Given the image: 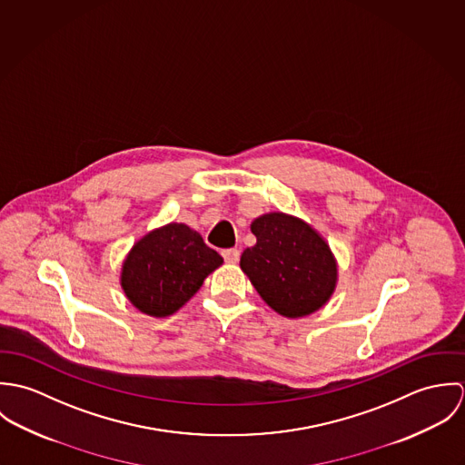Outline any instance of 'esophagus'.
<instances>
[{"mask_svg":"<svg viewBox=\"0 0 465 465\" xmlns=\"http://www.w3.org/2000/svg\"><path fill=\"white\" fill-rule=\"evenodd\" d=\"M222 256L227 263H236L240 260V251L238 249H225V251H222Z\"/></svg>","mask_w":465,"mask_h":465,"instance_id":"34e87169","label":"esophagus"}]
</instances>
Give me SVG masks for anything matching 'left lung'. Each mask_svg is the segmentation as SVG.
Wrapping results in <instances>:
<instances>
[{
  "label": "left lung",
  "mask_w": 465,
  "mask_h": 465,
  "mask_svg": "<svg viewBox=\"0 0 465 465\" xmlns=\"http://www.w3.org/2000/svg\"><path fill=\"white\" fill-rule=\"evenodd\" d=\"M256 245L240 266L266 304L282 317L299 319L321 310L332 295L336 260L326 240L301 218L266 213L251 223Z\"/></svg>",
  "instance_id": "left-lung-1"
}]
</instances>
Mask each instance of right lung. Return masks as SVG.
<instances>
[{
	"mask_svg": "<svg viewBox=\"0 0 465 465\" xmlns=\"http://www.w3.org/2000/svg\"><path fill=\"white\" fill-rule=\"evenodd\" d=\"M222 263L197 231L168 223L134 243L122 266V288L141 313L161 319L183 308Z\"/></svg>",
	"mask_w": 465,
	"mask_h": 465,
	"instance_id": "add662e5",
	"label": "right lung"
}]
</instances>
